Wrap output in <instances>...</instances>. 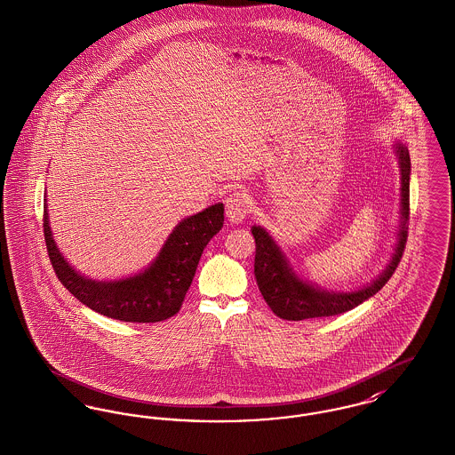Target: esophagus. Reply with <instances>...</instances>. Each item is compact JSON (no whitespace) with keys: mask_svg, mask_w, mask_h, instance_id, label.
<instances>
[{"mask_svg":"<svg viewBox=\"0 0 455 455\" xmlns=\"http://www.w3.org/2000/svg\"><path fill=\"white\" fill-rule=\"evenodd\" d=\"M225 212L232 223H242L249 213V197L241 190L230 194L225 199Z\"/></svg>","mask_w":455,"mask_h":455,"instance_id":"34e87169","label":"esophagus"}]
</instances>
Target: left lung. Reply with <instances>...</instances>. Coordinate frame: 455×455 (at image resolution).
<instances>
[{
    "instance_id": "left-lung-1",
    "label": "left lung",
    "mask_w": 455,
    "mask_h": 455,
    "mask_svg": "<svg viewBox=\"0 0 455 455\" xmlns=\"http://www.w3.org/2000/svg\"><path fill=\"white\" fill-rule=\"evenodd\" d=\"M395 153L401 164V225L397 234L395 252L390 263L379 273V276L370 285L352 292H328L300 280L289 265L285 254L273 241V237L261 227H252L256 241L254 275L258 287L265 297L271 311L282 320L300 321L307 318L335 316L354 309L361 302L373 297L383 285L392 278L399 267L402 252L407 242V221H409V177H411V158L403 144H395Z\"/></svg>"
}]
</instances>
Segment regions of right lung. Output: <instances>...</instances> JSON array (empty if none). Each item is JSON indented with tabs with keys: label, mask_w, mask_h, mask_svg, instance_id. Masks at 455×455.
<instances>
[{
	"label": "right lung",
	"mask_w": 455,
	"mask_h": 455,
	"mask_svg": "<svg viewBox=\"0 0 455 455\" xmlns=\"http://www.w3.org/2000/svg\"><path fill=\"white\" fill-rule=\"evenodd\" d=\"M223 204L182 220L168 235L151 267L122 280L98 282L67 263L53 241L44 210V241L54 273L63 287L92 311L129 323H156L179 313L208 242L223 227Z\"/></svg>",
	"instance_id": "obj_1"
}]
</instances>
